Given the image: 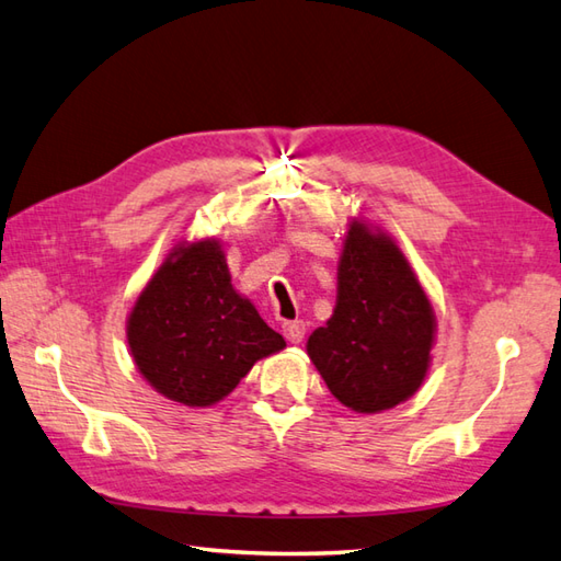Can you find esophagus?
<instances>
[{
	"instance_id": "34e87169",
	"label": "esophagus",
	"mask_w": 561,
	"mask_h": 561,
	"mask_svg": "<svg viewBox=\"0 0 561 561\" xmlns=\"http://www.w3.org/2000/svg\"><path fill=\"white\" fill-rule=\"evenodd\" d=\"M284 337L289 340V343H301L304 335H306V323L304 321H289L282 325Z\"/></svg>"
}]
</instances>
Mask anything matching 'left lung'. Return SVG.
<instances>
[{"mask_svg":"<svg viewBox=\"0 0 561 561\" xmlns=\"http://www.w3.org/2000/svg\"><path fill=\"white\" fill-rule=\"evenodd\" d=\"M435 311L397 240L347 224L333 316L306 343L333 397L357 413L409 401L431 369Z\"/></svg>","mask_w":561,"mask_h":561,"instance_id":"8db88e82","label":"left lung"}]
</instances>
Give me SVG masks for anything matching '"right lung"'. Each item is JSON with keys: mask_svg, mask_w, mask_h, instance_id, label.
<instances>
[{"mask_svg": "<svg viewBox=\"0 0 561 561\" xmlns=\"http://www.w3.org/2000/svg\"><path fill=\"white\" fill-rule=\"evenodd\" d=\"M126 340L142 379L190 409L224 401L257 359L287 347L233 289L216 238L170 250L128 313Z\"/></svg>", "mask_w": 561, "mask_h": 561, "instance_id": "add662e5", "label": "right lung"}]
</instances>
